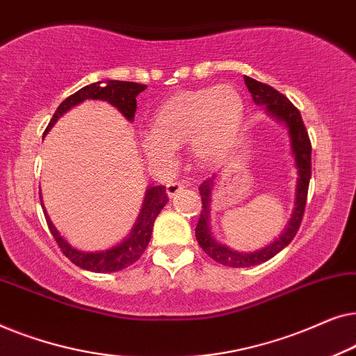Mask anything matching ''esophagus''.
<instances>
[{
  "instance_id": "1",
  "label": "esophagus",
  "mask_w": 356,
  "mask_h": 356,
  "mask_svg": "<svg viewBox=\"0 0 356 356\" xmlns=\"http://www.w3.org/2000/svg\"><path fill=\"white\" fill-rule=\"evenodd\" d=\"M184 189L183 183H168L167 184V194L168 197H175L178 193H181Z\"/></svg>"
}]
</instances>
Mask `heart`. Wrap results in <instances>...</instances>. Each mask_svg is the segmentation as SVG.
I'll use <instances>...</instances> for the list:
<instances>
[{
    "instance_id": "obj_1",
    "label": "heart",
    "mask_w": 356,
    "mask_h": 356,
    "mask_svg": "<svg viewBox=\"0 0 356 356\" xmlns=\"http://www.w3.org/2000/svg\"><path fill=\"white\" fill-rule=\"evenodd\" d=\"M243 120L245 102L230 84L178 92L155 110L140 147L155 167H170L175 149L188 143L194 162L212 167L235 149Z\"/></svg>"
}]
</instances>
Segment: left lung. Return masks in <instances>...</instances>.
Listing matches in <instances>:
<instances>
[{"instance_id":"obj_1","label":"left lung","mask_w":356,"mask_h":356,"mask_svg":"<svg viewBox=\"0 0 356 356\" xmlns=\"http://www.w3.org/2000/svg\"><path fill=\"white\" fill-rule=\"evenodd\" d=\"M245 84L248 87V90L251 92L254 104L264 106L267 115L272 116L277 123H282L285 126L286 133H289L291 157L295 160L298 178H296L295 189V207L293 212H291L289 223H286L285 230L282 232L279 238H275L270 245L256 251L232 250L230 246L222 245L220 241H217L216 238H213L211 228V207L212 191L213 186H216L217 173L212 175V177L206 179L204 183H201V186H199V194H201L202 199V211L196 227L197 243L207 256H211L213 261L218 262V264L228 267H251L262 264V262L272 259V257L279 254L285 246L290 245V241L293 240L296 232H298L301 218H303L311 179V143L308 138V131L305 128L298 108H296L285 95H282L279 90H275L274 87L262 84V82L248 76H245Z\"/></svg>"}]
</instances>
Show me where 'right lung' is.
<instances>
[{"mask_svg": "<svg viewBox=\"0 0 356 356\" xmlns=\"http://www.w3.org/2000/svg\"><path fill=\"white\" fill-rule=\"evenodd\" d=\"M147 89V86L138 84V82H128V81H105V82H94L82 87L81 90H77L76 94L67 97L65 102H61L58 106L55 115L48 123L45 134L50 131L53 126L56 124V121L61 118L63 115L67 113L71 108L81 105L86 100H102L108 102L110 105H113L116 110H120V113L124 116L128 121H134V113L138 105H136V97L140 92ZM168 202V194L165 191V186H147L144 194V202L140 207V212L138 216V220L131 228L129 235L123 238V241H120L118 245L106 248L102 251H82L77 250L72 245H70L65 238L61 236V233L56 230V227L53 225V222L48 217L45 211V206L40 204L45 213L48 228H50L53 238H55L58 246L61 248L63 254H65L71 262H74L77 267L84 270L97 272V274H108V272H118L123 270L126 267L134 264L140 256L144 254L145 248H147L150 236H152V228L154 222L160 211L165 207V204Z\"/></svg>", "mask_w": 356, "mask_h": 356, "instance_id": "1", "label": "right lung"}]
</instances>
